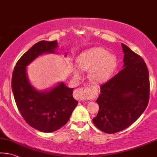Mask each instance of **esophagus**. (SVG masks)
Masks as SVG:
<instances>
[{
    "instance_id": "1",
    "label": "esophagus",
    "mask_w": 157,
    "mask_h": 157,
    "mask_svg": "<svg viewBox=\"0 0 157 157\" xmlns=\"http://www.w3.org/2000/svg\"><path fill=\"white\" fill-rule=\"evenodd\" d=\"M97 94H98L96 91L88 89H84L82 88H79L75 91V96L77 98H78L80 101H82L84 98H93V97H95Z\"/></svg>"
}]
</instances>
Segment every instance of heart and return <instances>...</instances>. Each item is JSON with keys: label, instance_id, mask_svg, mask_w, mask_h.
<instances>
[{"label": "heart", "instance_id": "heart-1", "mask_svg": "<svg viewBox=\"0 0 157 157\" xmlns=\"http://www.w3.org/2000/svg\"><path fill=\"white\" fill-rule=\"evenodd\" d=\"M79 68L85 71L91 70L89 78L96 83L103 82L113 75L117 66V59L114 54L102 47H93L84 51L78 57ZM75 78H79L78 68L73 69Z\"/></svg>", "mask_w": 157, "mask_h": 157}]
</instances>
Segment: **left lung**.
Returning <instances> with one entry per match:
<instances>
[{
	"mask_svg": "<svg viewBox=\"0 0 157 157\" xmlns=\"http://www.w3.org/2000/svg\"><path fill=\"white\" fill-rule=\"evenodd\" d=\"M123 69L100 86L99 112L93 122L106 133H114L135 122L150 98L149 71L145 61L124 44Z\"/></svg>",
	"mask_w": 157,
	"mask_h": 157,
	"instance_id": "obj_1",
	"label": "left lung"
}]
</instances>
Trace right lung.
<instances>
[{
  "label": "right lung",
  "mask_w": 157,
  "mask_h": 157,
  "mask_svg": "<svg viewBox=\"0 0 157 157\" xmlns=\"http://www.w3.org/2000/svg\"><path fill=\"white\" fill-rule=\"evenodd\" d=\"M57 47V40L38 42L21 56L12 73V89L19 113L29 125L44 133L65 125L78 104L73 89L63 82L48 91H39L29 82L26 66L41 54L55 53Z\"/></svg>",
  "instance_id": "right-lung-1"
}]
</instances>
